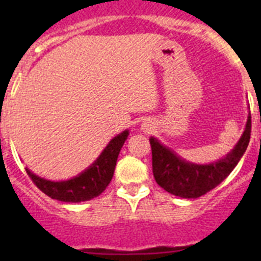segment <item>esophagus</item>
<instances>
[{"label": "esophagus", "instance_id": "obj_1", "mask_svg": "<svg viewBox=\"0 0 261 261\" xmlns=\"http://www.w3.org/2000/svg\"><path fill=\"white\" fill-rule=\"evenodd\" d=\"M147 130H149V129H147Z\"/></svg>", "mask_w": 261, "mask_h": 261}]
</instances>
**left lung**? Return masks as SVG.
I'll use <instances>...</instances> for the list:
<instances>
[{
  "mask_svg": "<svg viewBox=\"0 0 261 261\" xmlns=\"http://www.w3.org/2000/svg\"><path fill=\"white\" fill-rule=\"evenodd\" d=\"M251 136V115L248 114L246 128L239 141L223 158L208 165L188 162L180 158L159 140L150 137L153 155V174L158 186L171 195L183 199H197L216 188L238 165L247 149Z\"/></svg>",
  "mask_w": 261,
  "mask_h": 261,
  "instance_id": "8db88e82",
  "label": "left lung"
}]
</instances>
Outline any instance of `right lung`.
<instances>
[{
	"instance_id": "add662e5",
	"label": "right lung",
	"mask_w": 261,
	"mask_h": 261,
	"mask_svg": "<svg viewBox=\"0 0 261 261\" xmlns=\"http://www.w3.org/2000/svg\"><path fill=\"white\" fill-rule=\"evenodd\" d=\"M128 135L129 130L125 129L120 135L115 136L108 142L100 155L94 161L93 165L68 180H48L35 175L29 168H26V171L34 184L41 192L49 196L50 199L64 202L89 201L100 195L110 184L111 179L114 176L117 156L124 142L128 138Z\"/></svg>"
}]
</instances>
